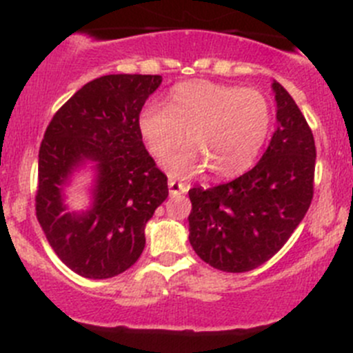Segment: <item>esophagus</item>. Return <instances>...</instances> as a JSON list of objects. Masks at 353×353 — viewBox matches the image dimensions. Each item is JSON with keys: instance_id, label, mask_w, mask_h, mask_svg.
<instances>
[{"instance_id": "34e87169", "label": "esophagus", "mask_w": 353, "mask_h": 353, "mask_svg": "<svg viewBox=\"0 0 353 353\" xmlns=\"http://www.w3.org/2000/svg\"><path fill=\"white\" fill-rule=\"evenodd\" d=\"M188 190H190V186H188V184L177 183V181L169 179V193L172 194V196H176V194L188 193Z\"/></svg>"}]
</instances>
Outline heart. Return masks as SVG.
Returning a JSON list of instances; mask_svg holds the SVG:
<instances>
[{"label":"heart","mask_w":353,"mask_h":353,"mask_svg":"<svg viewBox=\"0 0 353 353\" xmlns=\"http://www.w3.org/2000/svg\"><path fill=\"white\" fill-rule=\"evenodd\" d=\"M138 128L155 159H165L184 141L190 147L167 160L174 177L208 169L234 177L254 163L272 128V105L254 88L196 80L172 88L167 105L148 102Z\"/></svg>","instance_id":"b5f03b06"}]
</instances>
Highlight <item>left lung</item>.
<instances>
[{"label": "left lung", "mask_w": 353, "mask_h": 353, "mask_svg": "<svg viewBox=\"0 0 353 353\" xmlns=\"http://www.w3.org/2000/svg\"><path fill=\"white\" fill-rule=\"evenodd\" d=\"M276 130L261 160L230 183L190 190V243L216 270L243 273L275 256L302 222L314 193L316 145L290 94L272 83Z\"/></svg>", "instance_id": "left-lung-1"}]
</instances>
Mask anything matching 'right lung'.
I'll list each match as a JSON object with an SVG mask.
<instances>
[{"instance_id": "right-lung-1", "label": "right lung", "mask_w": 353, "mask_h": 353, "mask_svg": "<svg viewBox=\"0 0 353 353\" xmlns=\"http://www.w3.org/2000/svg\"><path fill=\"white\" fill-rule=\"evenodd\" d=\"M160 74H105L80 88L49 123L39 150L37 220L58 258L85 279H110L138 261L145 225L169 196L167 176L141 140L138 116ZM94 163L92 205L70 212L64 186Z\"/></svg>"}]
</instances>
